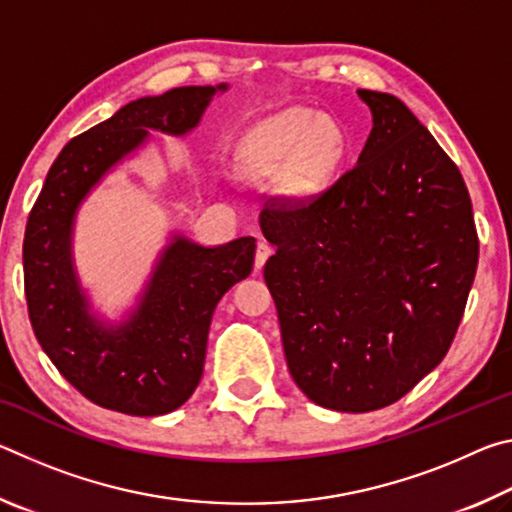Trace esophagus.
<instances>
[{
    "label": "esophagus",
    "instance_id": "1",
    "mask_svg": "<svg viewBox=\"0 0 512 512\" xmlns=\"http://www.w3.org/2000/svg\"><path fill=\"white\" fill-rule=\"evenodd\" d=\"M273 255V248L266 244V241H259L257 250H255V268L257 271H262V266L266 264V259Z\"/></svg>",
    "mask_w": 512,
    "mask_h": 512
}]
</instances>
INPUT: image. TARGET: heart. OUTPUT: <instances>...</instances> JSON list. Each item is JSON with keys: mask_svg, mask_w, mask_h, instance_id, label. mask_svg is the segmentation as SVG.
<instances>
[{"mask_svg": "<svg viewBox=\"0 0 512 512\" xmlns=\"http://www.w3.org/2000/svg\"><path fill=\"white\" fill-rule=\"evenodd\" d=\"M345 153L334 121L307 108H287L255 124L239 142V171L248 180L275 178L289 169V187L309 194L323 187Z\"/></svg>", "mask_w": 512, "mask_h": 512, "instance_id": "heart-1", "label": "heart"}]
</instances>
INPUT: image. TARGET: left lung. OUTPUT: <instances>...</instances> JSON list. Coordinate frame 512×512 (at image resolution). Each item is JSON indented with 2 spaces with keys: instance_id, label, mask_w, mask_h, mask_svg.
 I'll return each instance as SVG.
<instances>
[{
  "instance_id": "8db88e82",
  "label": "left lung",
  "mask_w": 512,
  "mask_h": 512,
  "mask_svg": "<svg viewBox=\"0 0 512 512\" xmlns=\"http://www.w3.org/2000/svg\"><path fill=\"white\" fill-rule=\"evenodd\" d=\"M357 94L372 115L357 164L309 205L259 214L291 377L343 413L397 402L443 361L479 262L456 164L393 94Z\"/></svg>"
}]
</instances>
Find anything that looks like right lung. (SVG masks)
I'll list each match as a JSON object with an SVG mask.
<instances>
[{"mask_svg": "<svg viewBox=\"0 0 512 512\" xmlns=\"http://www.w3.org/2000/svg\"><path fill=\"white\" fill-rule=\"evenodd\" d=\"M228 88L187 85L121 106L65 144L31 210L22 259L33 332L60 375L103 409L164 415L192 397L214 307L253 271L255 237L203 246L171 230L133 305L112 318L94 307L76 268L79 210L112 171L153 142L151 133H194Z\"/></svg>", "mask_w": 512, "mask_h": 512, "instance_id": "right-lung-1", "label": "right lung"}]
</instances>
